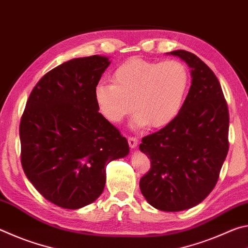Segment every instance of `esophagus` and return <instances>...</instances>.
<instances>
[{
    "instance_id": "obj_1",
    "label": "esophagus",
    "mask_w": 248,
    "mask_h": 248,
    "mask_svg": "<svg viewBox=\"0 0 248 248\" xmlns=\"http://www.w3.org/2000/svg\"><path fill=\"white\" fill-rule=\"evenodd\" d=\"M128 143H129L130 148L136 149V146L138 145V139H137V138H133V137H129L128 138Z\"/></svg>"
}]
</instances>
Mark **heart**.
I'll return each instance as SVG.
<instances>
[{
  "label": "heart",
  "mask_w": 248,
  "mask_h": 248,
  "mask_svg": "<svg viewBox=\"0 0 248 248\" xmlns=\"http://www.w3.org/2000/svg\"><path fill=\"white\" fill-rule=\"evenodd\" d=\"M112 84L99 83L94 99L100 114L118 124L136 109L131 125L161 128L171 123L183 107L189 87V71L179 61L152 62L131 58L111 77Z\"/></svg>",
  "instance_id": "obj_1"
}]
</instances>
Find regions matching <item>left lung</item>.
<instances>
[{"mask_svg":"<svg viewBox=\"0 0 248 248\" xmlns=\"http://www.w3.org/2000/svg\"><path fill=\"white\" fill-rule=\"evenodd\" d=\"M190 69L191 85L177 117L142 139L151 170L140 179L145 200L166 212L199 204L212 191L229 151V110L219 79L194 53H166Z\"/></svg>","mask_w":248,"mask_h":248,"instance_id":"left-lung-1","label":"left lung"}]
</instances>
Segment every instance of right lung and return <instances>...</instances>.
Returning a JSON list of instances; mask_svg holds the SVG:
<instances>
[{
    "mask_svg": "<svg viewBox=\"0 0 248 248\" xmlns=\"http://www.w3.org/2000/svg\"><path fill=\"white\" fill-rule=\"evenodd\" d=\"M110 60L72 59L41 78L19 125L22 165L50 202L79 209L102 195L109 162L127 156L124 137L98 112L94 90Z\"/></svg>",
    "mask_w": 248,
    "mask_h": 248,
    "instance_id": "1",
    "label": "right lung"
}]
</instances>
